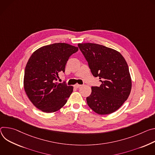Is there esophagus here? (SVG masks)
<instances>
[{"instance_id": "1", "label": "esophagus", "mask_w": 155, "mask_h": 155, "mask_svg": "<svg viewBox=\"0 0 155 155\" xmlns=\"http://www.w3.org/2000/svg\"><path fill=\"white\" fill-rule=\"evenodd\" d=\"M81 86V85H80V84H75V85H74V87L75 88H76V89L79 88Z\"/></svg>"}]
</instances>
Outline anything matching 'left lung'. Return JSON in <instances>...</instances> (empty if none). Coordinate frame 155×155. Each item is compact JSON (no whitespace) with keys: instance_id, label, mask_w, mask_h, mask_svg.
<instances>
[{"instance_id":"8db88e82","label":"left lung","mask_w":155,"mask_h":155,"mask_svg":"<svg viewBox=\"0 0 155 155\" xmlns=\"http://www.w3.org/2000/svg\"><path fill=\"white\" fill-rule=\"evenodd\" d=\"M94 77H99L100 87H92L87 97L88 106L98 114H111L129 97L132 81L127 63L119 51L94 43L78 44Z\"/></svg>"}]
</instances>
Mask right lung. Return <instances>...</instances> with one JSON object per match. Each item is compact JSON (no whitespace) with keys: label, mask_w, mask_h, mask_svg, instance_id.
Instances as JSON below:
<instances>
[{"label":"right lung","mask_w":155,"mask_h":155,"mask_svg":"<svg viewBox=\"0 0 155 155\" xmlns=\"http://www.w3.org/2000/svg\"><path fill=\"white\" fill-rule=\"evenodd\" d=\"M78 47L66 43L43 46L30 57L24 76L25 92L37 108L45 113L61 109L73 91V87L56 82L58 74L64 72L70 57Z\"/></svg>","instance_id":"1"}]
</instances>
